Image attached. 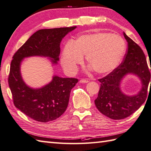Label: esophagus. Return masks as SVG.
<instances>
[{"label":"esophagus","mask_w":151,"mask_h":151,"mask_svg":"<svg viewBox=\"0 0 151 151\" xmlns=\"http://www.w3.org/2000/svg\"><path fill=\"white\" fill-rule=\"evenodd\" d=\"M79 82H81V83H82V84H86V83H88L89 81H88V80H86V79H81Z\"/></svg>","instance_id":"1"}]
</instances>
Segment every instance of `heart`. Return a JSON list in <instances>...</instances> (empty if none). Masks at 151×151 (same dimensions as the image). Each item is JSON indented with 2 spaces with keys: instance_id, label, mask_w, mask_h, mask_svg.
I'll return each mask as SVG.
<instances>
[{
  "instance_id": "obj_1",
  "label": "heart",
  "mask_w": 151,
  "mask_h": 151,
  "mask_svg": "<svg viewBox=\"0 0 151 151\" xmlns=\"http://www.w3.org/2000/svg\"><path fill=\"white\" fill-rule=\"evenodd\" d=\"M126 51V43L120 36L97 32L80 36L63 48L61 63L67 73H73L86 55L90 69L99 74L110 73L120 63Z\"/></svg>"
}]
</instances>
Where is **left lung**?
<instances>
[{
    "mask_svg": "<svg viewBox=\"0 0 151 151\" xmlns=\"http://www.w3.org/2000/svg\"><path fill=\"white\" fill-rule=\"evenodd\" d=\"M123 35L128 43L124 60L108 75L99 80L101 88L95 100L98 110L115 120L126 118L138 110L146 100L150 80V73L143 51L124 32ZM129 74L136 76L141 81L142 88L136 95H127L121 90L122 81Z\"/></svg>",
    "mask_w": 151,
    "mask_h": 151,
    "instance_id": "8db88e82",
    "label": "left lung"
}]
</instances>
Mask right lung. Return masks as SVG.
<instances>
[{"instance_id": "right-lung-1", "label": "right lung", "mask_w": 151, "mask_h": 151, "mask_svg": "<svg viewBox=\"0 0 151 151\" xmlns=\"http://www.w3.org/2000/svg\"><path fill=\"white\" fill-rule=\"evenodd\" d=\"M76 27L41 29L32 35L15 53L11 62L8 84L15 107L27 116L47 123L56 119L67 108L70 90L78 79L54 75L49 84L34 88L22 79L21 63L32 56L48 58L52 66L58 64L60 43L66 35Z\"/></svg>"}]
</instances>
